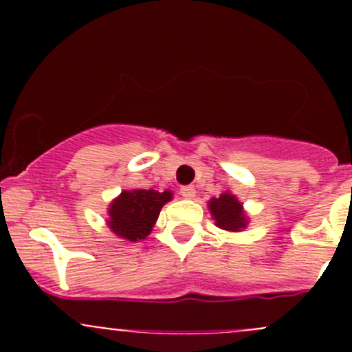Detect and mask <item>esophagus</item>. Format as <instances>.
<instances>
[{
    "label": "esophagus",
    "instance_id": "obj_1",
    "mask_svg": "<svg viewBox=\"0 0 352 352\" xmlns=\"http://www.w3.org/2000/svg\"><path fill=\"white\" fill-rule=\"evenodd\" d=\"M179 194H182L185 199H192L195 195V188L192 185L182 186V188H179Z\"/></svg>",
    "mask_w": 352,
    "mask_h": 352
}]
</instances>
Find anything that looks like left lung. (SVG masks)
I'll return each instance as SVG.
<instances>
[{
    "label": "left lung",
    "instance_id": "1",
    "mask_svg": "<svg viewBox=\"0 0 352 352\" xmlns=\"http://www.w3.org/2000/svg\"><path fill=\"white\" fill-rule=\"evenodd\" d=\"M208 208H210V213L217 227H220L223 231L238 232L247 227L248 219L243 211V204L239 203L236 195H232L231 192H223L219 197L211 199L208 203Z\"/></svg>",
    "mask_w": 352,
    "mask_h": 352
}]
</instances>
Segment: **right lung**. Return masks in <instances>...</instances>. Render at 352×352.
<instances>
[{"mask_svg": "<svg viewBox=\"0 0 352 352\" xmlns=\"http://www.w3.org/2000/svg\"><path fill=\"white\" fill-rule=\"evenodd\" d=\"M170 199V190H123L109 206V229L123 239L141 241L151 232L162 206Z\"/></svg>", "mask_w": 352, "mask_h": 352, "instance_id": "1", "label": "right lung"}]
</instances>
